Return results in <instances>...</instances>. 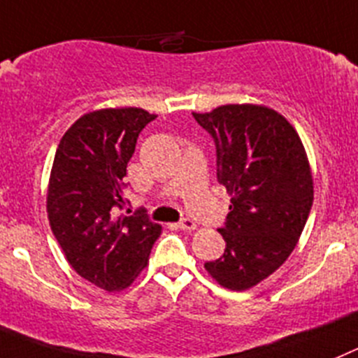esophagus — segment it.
I'll return each mask as SVG.
<instances>
[{"mask_svg": "<svg viewBox=\"0 0 358 358\" xmlns=\"http://www.w3.org/2000/svg\"><path fill=\"white\" fill-rule=\"evenodd\" d=\"M177 227L181 228V230H195L196 224H195V221L189 220V217H182V220L177 223Z\"/></svg>", "mask_w": 358, "mask_h": 358, "instance_id": "obj_1", "label": "esophagus"}]
</instances>
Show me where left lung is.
Returning <instances> with one entry per match:
<instances>
[{"label": "left lung", "instance_id": "8db88e82", "mask_svg": "<svg viewBox=\"0 0 358 358\" xmlns=\"http://www.w3.org/2000/svg\"><path fill=\"white\" fill-rule=\"evenodd\" d=\"M216 145L217 182L232 206L217 232L224 253L203 267L228 290L260 283L294 251L313 206L304 145L281 114L260 105H223L193 114Z\"/></svg>", "mask_w": 358, "mask_h": 358}]
</instances>
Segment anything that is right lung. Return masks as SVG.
I'll list each match as a JSON object with an SVG mask.
<instances>
[{"instance_id": "add662e5", "label": "right lung", "mask_w": 358, "mask_h": 358, "mask_svg": "<svg viewBox=\"0 0 358 358\" xmlns=\"http://www.w3.org/2000/svg\"><path fill=\"white\" fill-rule=\"evenodd\" d=\"M142 108H103L70 126L54 156L47 213L68 264L107 292L124 288L148 265L162 224L148 210L122 213L126 165L155 119Z\"/></svg>"}]
</instances>
